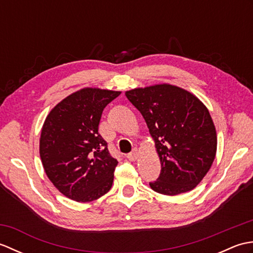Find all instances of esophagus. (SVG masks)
Wrapping results in <instances>:
<instances>
[{
    "label": "esophagus",
    "mask_w": 253,
    "mask_h": 253,
    "mask_svg": "<svg viewBox=\"0 0 253 253\" xmlns=\"http://www.w3.org/2000/svg\"><path fill=\"white\" fill-rule=\"evenodd\" d=\"M138 150L137 149H133V151L130 152L129 154L127 155V159L129 161H136L138 159Z\"/></svg>",
    "instance_id": "obj_1"
}]
</instances>
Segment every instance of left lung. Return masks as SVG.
Instances as JSON below:
<instances>
[{
    "instance_id": "8db88e82",
    "label": "left lung",
    "mask_w": 253,
    "mask_h": 253,
    "mask_svg": "<svg viewBox=\"0 0 253 253\" xmlns=\"http://www.w3.org/2000/svg\"><path fill=\"white\" fill-rule=\"evenodd\" d=\"M146 121L160 158L154 191L176 196L192 190L215 159L216 129L210 112L189 91L169 84L125 92Z\"/></svg>"
}]
</instances>
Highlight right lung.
I'll return each instance as SVG.
<instances>
[{
  "instance_id": "obj_1",
  "label": "right lung",
  "mask_w": 253,
  "mask_h": 253,
  "mask_svg": "<svg viewBox=\"0 0 253 253\" xmlns=\"http://www.w3.org/2000/svg\"><path fill=\"white\" fill-rule=\"evenodd\" d=\"M121 91L84 88L57 103L41 129L40 158L57 190L90 202L111 189L118 162L99 132L102 112Z\"/></svg>"
}]
</instances>
